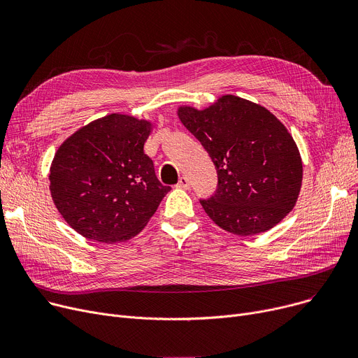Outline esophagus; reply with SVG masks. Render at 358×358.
Returning <instances> with one entry per match:
<instances>
[{"label": "esophagus", "mask_w": 358, "mask_h": 358, "mask_svg": "<svg viewBox=\"0 0 358 358\" xmlns=\"http://www.w3.org/2000/svg\"><path fill=\"white\" fill-rule=\"evenodd\" d=\"M177 187H178V189H184V190L189 189V187H190L189 178H187V177H181V178L178 180V182H177Z\"/></svg>", "instance_id": "obj_1"}]
</instances>
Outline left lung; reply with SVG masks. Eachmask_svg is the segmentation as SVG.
I'll return each instance as SVG.
<instances>
[{
	"instance_id": "8db88e82",
	"label": "left lung",
	"mask_w": 358,
	"mask_h": 358,
	"mask_svg": "<svg viewBox=\"0 0 358 358\" xmlns=\"http://www.w3.org/2000/svg\"><path fill=\"white\" fill-rule=\"evenodd\" d=\"M177 115L216 166L217 190L200 203L217 227L252 236L289 215L303 164L293 136L270 110L227 94L203 110L180 106Z\"/></svg>"
}]
</instances>
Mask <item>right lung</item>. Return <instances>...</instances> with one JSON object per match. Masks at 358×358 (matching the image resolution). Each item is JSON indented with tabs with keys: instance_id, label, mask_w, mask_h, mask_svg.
I'll return each instance as SVG.
<instances>
[{
	"instance_id": "right-lung-1",
	"label": "right lung",
	"mask_w": 358,
	"mask_h": 358,
	"mask_svg": "<svg viewBox=\"0 0 358 358\" xmlns=\"http://www.w3.org/2000/svg\"><path fill=\"white\" fill-rule=\"evenodd\" d=\"M152 122L111 113L80 127L55 152L49 190L69 227L104 243L136 236L171 190L143 145Z\"/></svg>"
}]
</instances>
